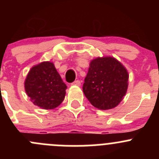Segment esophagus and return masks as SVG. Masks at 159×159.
<instances>
[{
	"instance_id": "esophagus-1",
	"label": "esophagus",
	"mask_w": 159,
	"mask_h": 159,
	"mask_svg": "<svg viewBox=\"0 0 159 159\" xmlns=\"http://www.w3.org/2000/svg\"><path fill=\"white\" fill-rule=\"evenodd\" d=\"M71 85L80 86V85H81V81H80L79 80H77V81H75L73 83H71Z\"/></svg>"
}]
</instances>
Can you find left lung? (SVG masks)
I'll use <instances>...</instances> for the list:
<instances>
[{"label": "left lung", "mask_w": 159, "mask_h": 159, "mask_svg": "<svg viewBox=\"0 0 159 159\" xmlns=\"http://www.w3.org/2000/svg\"><path fill=\"white\" fill-rule=\"evenodd\" d=\"M129 78L125 67L116 58L98 57L90 62L83 92L95 108L111 109L124 98L129 87Z\"/></svg>", "instance_id": "8db88e82"}]
</instances>
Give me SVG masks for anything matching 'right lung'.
Masks as SVG:
<instances>
[{"instance_id": "1", "label": "right lung", "mask_w": 159, "mask_h": 159, "mask_svg": "<svg viewBox=\"0 0 159 159\" xmlns=\"http://www.w3.org/2000/svg\"><path fill=\"white\" fill-rule=\"evenodd\" d=\"M25 92L36 106L54 109L65 99L67 86L53 62L43 61L30 68L25 81Z\"/></svg>"}]
</instances>
